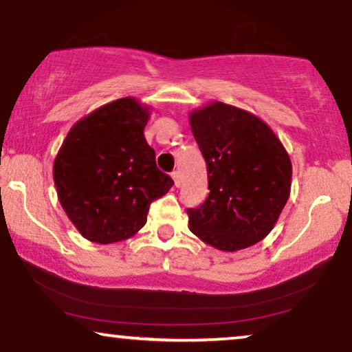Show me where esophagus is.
I'll use <instances>...</instances> for the list:
<instances>
[{"label":"esophagus","mask_w":352,"mask_h":352,"mask_svg":"<svg viewBox=\"0 0 352 352\" xmlns=\"http://www.w3.org/2000/svg\"><path fill=\"white\" fill-rule=\"evenodd\" d=\"M172 179H173V184H175V186H180L182 185V179H180V173L179 172H172Z\"/></svg>","instance_id":"esophagus-1"}]
</instances>
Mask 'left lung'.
Segmentation results:
<instances>
[{"mask_svg": "<svg viewBox=\"0 0 352 352\" xmlns=\"http://www.w3.org/2000/svg\"><path fill=\"white\" fill-rule=\"evenodd\" d=\"M190 127L208 166L209 196L188 209L191 233L235 252L269 235L292 190V161L259 117L214 101L190 114Z\"/></svg>", "mask_w": 352, "mask_h": 352, "instance_id": "obj_1", "label": "left lung"}]
</instances>
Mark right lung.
<instances>
[{"instance_id": "obj_1", "label": "right lung", "mask_w": 352, "mask_h": 352, "mask_svg": "<svg viewBox=\"0 0 352 352\" xmlns=\"http://www.w3.org/2000/svg\"><path fill=\"white\" fill-rule=\"evenodd\" d=\"M149 107L120 98L74 124L53 164L59 203L83 238L127 240L146 223L149 204L172 188L146 143Z\"/></svg>"}]
</instances>
